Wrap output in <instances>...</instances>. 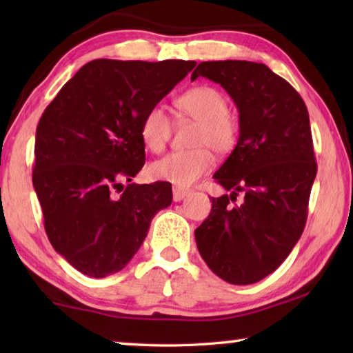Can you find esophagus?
Returning <instances> with one entry per match:
<instances>
[{
	"label": "esophagus",
	"instance_id": "1",
	"mask_svg": "<svg viewBox=\"0 0 353 353\" xmlns=\"http://www.w3.org/2000/svg\"><path fill=\"white\" fill-rule=\"evenodd\" d=\"M187 196H188V190L181 188V187L172 188V199H174V202H181L183 198H187Z\"/></svg>",
	"mask_w": 353,
	"mask_h": 353
}]
</instances>
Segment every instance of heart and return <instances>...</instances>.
I'll return each mask as SVG.
<instances>
[{"label": "heart", "mask_w": 353, "mask_h": 353, "mask_svg": "<svg viewBox=\"0 0 353 353\" xmlns=\"http://www.w3.org/2000/svg\"><path fill=\"white\" fill-rule=\"evenodd\" d=\"M177 110L183 117L198 121L190 151L170 152L155 160L151 165V176L157 181H165L188 187L205 174L213 165L212 149L218 155H227L234 151L240 126L229 113V104L223 93L210 85H196L183 92L176 99ZM172 132V123L162 105H152L140 124V137L149 151L160 152L168 145Z\"/></svg>", "instance_id": "heart-1"}]
</instances>
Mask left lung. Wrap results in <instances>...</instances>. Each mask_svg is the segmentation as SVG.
I'll list each match as a JSON object with an SVG mask.
<instances>
[{
    "label": "left lung",
    "instance_id": "1",
    "mask_svg": "<svg viewBox=\"0 0 353 353\" xmlns=\"http://www.w3.org/2000/svg\"><path fill=\"white\" fill-rule=\"evenodd\" d=\"M199 76L234 99L240 139L213 176L230 194L212 198L210 214L194 230L196 244L218 277L250 285L282 265L307 223L318 171L308 110L291 83L263 63L201 62L191 81Z\"/></svg>",
    "mask_w": 353,
    "mask_h": 353
}]
</instances>
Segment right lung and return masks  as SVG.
Listing matches in <instances>:
<instances>
[{
    "label": "right lung",
    "mask_w": 353,
    "mask_h": 353,
    "mask_svg": "<svg viewBox=\"0 0 353 353\" xmlns=\"http://www.w3.org/2000/svg\"><path fill=\"white\" fill-rule=\"evenodd\" d=\"M194 61H112L83 65L41 115L32 183L48 240L88 277L121 271L145 241L171 183L132 181L145 165L140 124Z\"/></svg>",
    "instance_id": "obj_1"
}]
</instances>
